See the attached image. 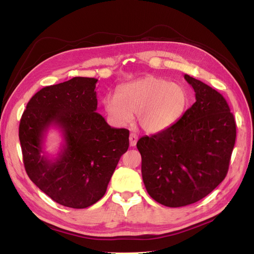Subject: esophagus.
Segmentation results:
<instances>
[{
	"label": "esophagus",
	"instance_id": "34e87169",
	"mask_svg": "<svg viewBox=\"0 0 254 254\" xmlns=\"http://www.w3.org/2000/svg\"><path fill=\"white\" fill-rule=\"evenodd\" d=\"M137 141H138V137H137V135H135V134H129V145L131 146V147H134L136 144H137Z\"/></svg>",
	"mask_w": 254,
	"mask_h": 254
}]
</instances>
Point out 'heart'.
Instances as JSON below:
<instances>
[{"instance_id":"obj_1","label":"heart","mask_w":254,"mask_h":254,"mask_svg":"<svg viewBox=\"0 0 254 254\" xmlns=\"http://www.w3.org/2000/svg\"><path fill=\"white\" fill-rule=\"evenodd\" d=\"M189 104L186 88L154 75L125 84L117 96L105 97L108 116L117 126H127L137 114L139 127L148 134L169 128L185 113Z\"/></svg>"}]
</instances>
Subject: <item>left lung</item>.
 Instances as JSON below:
<instances>
[{
    "label": "left lung",
    "mask_w": 254,
    "mask_h": 254,
    "mask_svg": "<svg viewBox=\"0 0 254 254\" xmlns=\"http://www.w3.org/2000/svg\"><path fill=\"white\" fill-rule=\"evenodd\" d=\"M185 79L196 102L169 128L137 142L145 188L169 207L197 202L225 179L237 136L225 98L189 74Z\"/></svg>",
    "instance_id": "left-lung-1"
}]
</instances>
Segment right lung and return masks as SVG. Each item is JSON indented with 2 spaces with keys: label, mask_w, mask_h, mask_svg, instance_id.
I'll use <instances>...</instances> for the list:
<instances>
[{
  "label": "right lung",
  "mask_w": 254,
  "mask_h": 254,
  "mask_svg": "<svg viewBox=\"0 0 254 254\" xmlns=\"http://www.w3.org/2000/svg\"><path fill=\"white\" fill-rule=\"evenodd\" d=\"M96 83L94 78L75 76L42 88L29 101L19 124L30 180L54 201L72 208L101 199L128 148V129L111 127L95 112ZM51 126L59 128L64 137L56 158H49L44 150Z\"/></svg>",
  "instance_id": "right-lung-1"
}]
</instances>
